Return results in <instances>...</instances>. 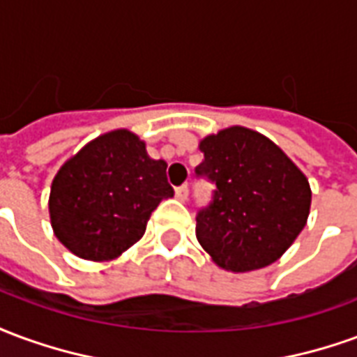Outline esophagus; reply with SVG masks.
Instances as JSON below:
<instances>
[{"instance_id":"esophagus-1","label":"esophagus","mask_w":357,"mask_h":357,"mask_svg":"<svg viewBox=\"0 0 357 357\" xmlns=\"http://www.w3.org/2000/svg\"><path fill=\"white\" fill-rule=\"evenodd\" d=\"M176 197H178V201L185 202L187 197H189V187H187V185L178 187V189H176Z\"/></svg>"}]
</instances>
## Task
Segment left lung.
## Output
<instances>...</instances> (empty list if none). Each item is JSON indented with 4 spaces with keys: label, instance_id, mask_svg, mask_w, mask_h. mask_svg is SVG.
I'll return each mask as SVG.
<instances>
[{
    "label": "left lung",
    "instance_id": "left-lung-1",
    "mask_svg": "<svg viewBox=\"0 0 357 357\" xmlns=\"http://www.w3.org/2000/svg\"><path fill=\"white\" fill-rule=\"evenodd\" d=\"M197 176L216 183L197 239L218 268L247 273L279 260L310 216L307 178L273 141L245 126L201 139Z\"/></svg>",
    "mask_w": 357,
    "mask_h": 357
}]
</instances>
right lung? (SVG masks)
<instances>
[{
  "instance_id": "obj_1",
  "label": "right lung",
  "mask_w": 357,
  "mask_h": 357,
  "mask_svg": "<svg viewBox=\"0 0 357 357\" xmlns=\"http://www.w3.org/2000/svg\"><path fill=\"white\" fill-rule=\"evenodd\" d=\"M164 160L147 155L130 130L95 137L70 156L53 178V233L73 255L109 262L143 237L153 210L174 197Z\"/></svg>"
}]
</instances>
